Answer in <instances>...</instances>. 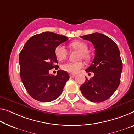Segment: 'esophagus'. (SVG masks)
<instances>
[{"instance_id": "esophagus-1", "label": "esophagus", "mask_w": 134, "mask_h": 134, "mask_svg": "<svg viewBox=\"0 0 134 134\" xmlns=\"http://www.w3.org/2000/svg\"><path fill=\"white\" fill-rule=\"evenodd\" d=\"M76 76V75L75 74H70V77H71V78H74Z\"/></svg>"}]
</instances>
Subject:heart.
<instances>
[{
	"label": "heart",
	"instance_id": "obj_1",
	"mask_svg": "<svg viewBox=\"0 0 134 134\" xmlns=\"http://www.w3.org/2000/svg\"><path fill=\"white\" fill-rule=\"evenodd\" d=\"M70 47L74 49L80 51L79 58L81 57L84 59H87L88 54L87 52L88 47L86 44L80 41H76L71 42L70 44ZM55 55L57 59L59 60L62 61L65 60L68 56V51L64 46L59 45L55 47L54 50ZM84 66V63L82 61L79 60L77 62H68L62 65V69L67 72L75 74L79 71L80 69L83 68Z\"/></svg>",
	"mask_w": 134,
	"mask_h": 134
}]
</instances>
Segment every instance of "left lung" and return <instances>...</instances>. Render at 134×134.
I'll return each mask as SVG.
<instances>
[{
	"label": "left lung",
	"mask_w": 134,
	"mask_h": 134,
	"mask_svg": "<svg viewBox=\"0 0 134 134\" xmlns=\"http://www.w3.org/2000/svg\"><path fill=\"white\" fill-rule=\"evenodd\" d=\"M89 41L94 48V59L85 71L94 73L86 79L80 90L87 99L93 102L107 100L114 93L120 82L122 62L117 44L107 36L100 33L80 36Z\"/></svg>",
	"instance_id": "1"
}]
</instances>
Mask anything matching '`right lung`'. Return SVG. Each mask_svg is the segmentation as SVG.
Here are the masks:
<instances>
[{
	"label": "right lung",
	"mask_w": 134,
	"mask_h": 134,
	"mask_svg": "<svg viewBox=\"0 0 134 134\" xmlns=\"http://www.w3.org/2000/svg\"><path fill=\"white\" fill-rule=\"evenodd\" d=\"M68 40V38L65 36L45 32L32 36L20 52L21 80L29 94L34 99L51 102L62 93L69 79V74L59 70L56 75H50L49 71L58 66L54 65L58 63L54 53L55 47Z\"/></svg>",
	"instance_id": "right-lung-1"
}]
</instances>
